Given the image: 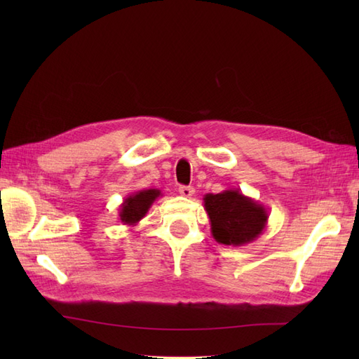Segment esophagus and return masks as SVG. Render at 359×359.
Returning <instances> with one entry per match:
<instances>
[{
    "label": "esophagus",
    "mask_w": 359,
    "mask_h": 359,
    "mask_svg": "<svg viewBox=\"0 0 359 359\" xmlns=\"http://www.w3.org/2000/svg\"><path fill=\"white\" fill-rule=\"evenodd\" d=\"M178 191H180L181 196H184V198H191L194 194V189L191 186H181L178 189Z\"/></svg>",
    "instance_id": "1"
}]
</instances>
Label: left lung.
Returning <instances> with one entry per match:
<instances>
[{
    "label": "left lung",
    "mask_w": 359,
    "mask_h": 359,
    "mask_svg": "<svg viewBox=\"0 0 359 359\" xmlns=\"http://www.w3.org/2000/svg\"><path fill=\"white\" fill-rule=\"evenodd\" d=\"M212 238L220 244L240 247L255 241L268 224V210L262 203L229 189L203 196Z\"/></svg>",
    "instance_id": "1"
}]
</instances>
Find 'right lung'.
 Wrapping results in <instances>:
<instances>
[{
    "instance_id": "obj_1",
    "label": "right lung",
    "mask_w": 359,
    "mask_h": 359,
    "mask_svg": "<svg viewBox=\"0 0 359 359\" xmlns=\"http://www.w3.org/2000/svg\"><path fill=\"white\" fill-rule=\"evenodd\" d=\"M160 196H163V194L158 189H145L128 194L123 203L119 205V220L123 224L132 227L136 226Z\"/></svg>"
}]
</instances>
